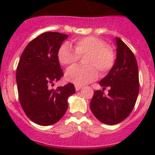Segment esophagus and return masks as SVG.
Returning a JSON list of instances; mask_svg holds the SVG:
<instances>
[{"mask_svg": "<svg viewBox=\"0 0 155 155\" xmlns=\"http://www.w3.org/2000/svg\"><path fill=\"white\" fill-rule=\"evenodd\" d=\"M81 86H80V85H75V88L76 91H79V90L81 89Z\"/></svg>", "mask_w": 155, "mask_h": 155, "instance_id": "1", "label": "esophagus"}]
</instances>
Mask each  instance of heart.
<instances>
[{
    "label": "heart",
    "mask_w": 155,
    "mask_h": 155,
    "mask_svg": "<svg viewBox=\"0 0 155 155\" xmlns=\"http://www.w3.org/2000/svg\"><path fill=\"white\" fill-rule=\"evenodd\" d=\"M85 54L84 63L86 66H73L68 68L65 73L68 81L79 85L87 84L98 77L97 69L104 74L114 64L115 55L113 49L106 46L101 38L95 36L75 40V51L68 42L62 44L58 51V59L61 64L69 66Z\"/></svg>",
    "instance_id": "b5f03b06"
}]
</instances>
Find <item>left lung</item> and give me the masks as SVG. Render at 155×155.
<instances>
[{
  "instance_id": "obj_1",
  "label": "left lung",
  "mask_w": 155,
  "mask_h": 155,
  "mask_svg": "<svg viewBox=\"0 0 155 155\" xmlns=\"http://www.w3.org/2000/svg\"><path fill=\"white\" fill-rule=\"evenodd\" d=\"M117 57L108 75L99 82L108 96L101 91L94 92L90 108L96 117L106 125H116L132 112L139 92L138 67L134 54L119 38H115Z\"/></svg>"
}]
</instances>
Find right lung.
Returning a JSON list of instances; mask_svg holds the SVG:
<instances>
[{
  "mask_svg": "<svg viewBox=\"0 0 155 155\" xmlns=\"http://www.w3.org/2000/svg\"><path fill=\"white\" fill-rule=\"evenodd\" d=\"M68 35L46 32L32 40L21 54L16 80L21 105L28 117L40 125L54 124L68 110V97L75 92L72 84L51 89L63 75L58 51Z\"/></svg>",
  "mask_w": 155,
  "mask_h": 155,
  "instance_id": "add662e5",
  "label": "right lung"
}]
</instances>
